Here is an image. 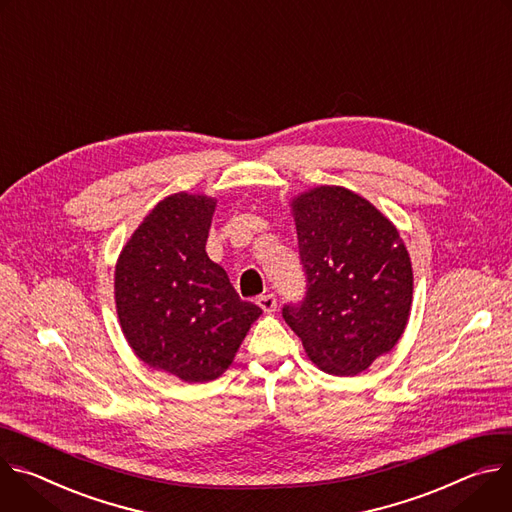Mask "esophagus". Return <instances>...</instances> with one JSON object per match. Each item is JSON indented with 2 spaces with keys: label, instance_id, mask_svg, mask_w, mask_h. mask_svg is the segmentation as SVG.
<instances>
[{
  "label": "esophagus",
  "instance_id": "34e87169",
  "mask_svg": "<svg viewBox=\"0 0 512 512\" xmlns=\"http://www.w3.org/2000/svg\"><path fill=\"white\" fill-rule=\"evenodd\" d=\"M258 307L264 311V313H272V311H276V297L274 295H260L258 297Z\"/></svg>",
  "mask_w": 512,
  "mask_h": 512
}]
</instances>
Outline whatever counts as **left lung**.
Returning <instances> with one entry per match:
<instances>
[{"mask_svg":"<svg viewBox=\"0 0 512 512\" xmlns=\"http://www.w3.org/2000/svg\"><path fill=\"white\" fill-rule=\"evenodd\" d=\"M291 205L307 293L282 307V317L315 366L354 376L390 352L407 327L409 252L390 219L350 189L317 187Z\"/></svg>","mask_w":512,"mask_h":512,"instance_id":"left-lung-1","label":"left lung"}]
</instances>
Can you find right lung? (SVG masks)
<instances>
[{
  "instance_id": "right-lung-1",
  "label": "right lung",
  "mask_w": 512,
  "mask_h": 512,
  "mask_svg": "<svg viewBox=\"0 0 512 512\" xmlns=\"http://www.w3.org/2000/svg\"><path fill=\"white\" fill-rule=\"evenodd\" d=\"M215 199L177 193L138 225L116 264V307L134 354L185 382L221 376L262 309L205 252Z\"/></svg>"
}]
</instances>
